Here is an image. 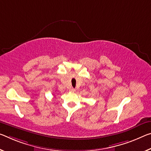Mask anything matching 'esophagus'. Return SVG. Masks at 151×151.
I'll return each mask as SVG.
<instances>
[{
	"label": "esophagus",
	"mask_w": 151,
	"mask_h": 151,
	"mask_svg": "<svg viewBox=\"0 0 151 151\" xmlns=\"http://www.w3.org/2000/svg\"><path fill=\"white\" fill-rule=\"evenodd\" d=\"M75 91H76V90H75L74 88H71L70 89V92H75Z\"/></svg>",
	"instance_id": "obj_1"
}]
</instances>
